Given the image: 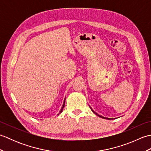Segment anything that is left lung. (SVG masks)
Wrapping results in <instances>:
<instances>
[{"mask_svg": "<svg viewBox=\"0 0 151 151\" xmlns=\"http://www.w3.org/2000/svg\"><path fill=\"white\" fill-rule=\"evenodd\" d=\"M89 107H90V108H91V111H93V113L95 114H96V115H97V116H99V117H101V118H102V119H109V120H111V119H114L113 118H108V117H103V116H102V115H99V114H97V113H96V112L93 110V109L91 108V107L90 106H89Z\"/></svg>", "mask_w": 151, "mask_h": 151, "instance_id": "1", "label": "left lung"}]
</instances>
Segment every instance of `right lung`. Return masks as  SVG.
<instances>
[{
    "label": "right lung",
    "mask_w": 151,
    "mask_h": 151,
    "mask_svg": "<svg viewBox=\"0 0 151 151\" xmlns=\"http://www.w3.org/2000/svg\"><path fill=\"white\" fill-rule=\"evenodd\" d=\"M65 99H64V101H63V105H62V108H61V110H60L59 113L58 114V115H59L60 114H61L62 112V111L63 110V108H64V106H65Z\"/></svg>",
    "instance_id": "1"
}]
</instances>
